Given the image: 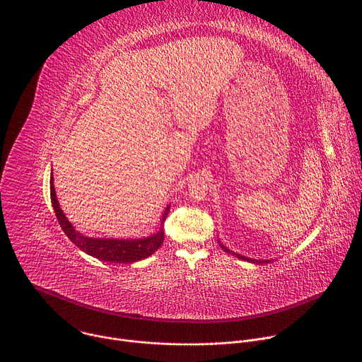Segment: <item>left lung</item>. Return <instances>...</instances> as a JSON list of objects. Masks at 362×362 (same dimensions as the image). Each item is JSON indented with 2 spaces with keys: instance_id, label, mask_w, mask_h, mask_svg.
<instances>
[{
  "instance_id": "obj_1",
  "label": "left lung",
  "mask_w": 362,
  "mask_h": 362,
  "mask_svg": "<svg viewBox=\"0 0 362 362\" xmlns=\"http://www.w3.org/2000/svg\"><path fill=\"white\" fill-rule=\"evenodd\" d=\"M221 247L225 250V252H228V253H233V252H230L228 247H225L223 245H221ZM239 259H243V261H249V262H253V264H262V262H268V261H253V259H249V257H245V256H242V255H238V253H235Z\"/></svg>"
}]
</instances>
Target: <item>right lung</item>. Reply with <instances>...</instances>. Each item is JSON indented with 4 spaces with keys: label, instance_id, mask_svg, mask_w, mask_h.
I'll list each match as a JSON object with an SVG mask.
<instances>
[{
    "label": "right lung",
    "instance_id": "right-lung-1",
    "mask_svg": "<svg viewBox=\"0 0 362 362\" xmlns=\"http://www.w3.org/2000/svg\"><path fill=\"white\" fill-rule=\"evenodd\" d=\"M49 194H51V203H53V208L56 212V216L59 219V223L64 233L69 236V239L78 246L83 252L87 255H91L100 261H106L112 264H132L140 259H144V257L153 255L156 252L163 240L165 235L163 230L160 229L158 233H154L148 238L144 239H94L88 236H83L80 232H77L71 223L67 221L64 216L63 211L60 209L59 200L56 197V190L53 185V176H51L49 180ZM169 214V206L166 208L163 216H162V226L168 218Z\"/></svg>",
    "mask_w": 362,
    "mask_h": 362
}]
</instances>
